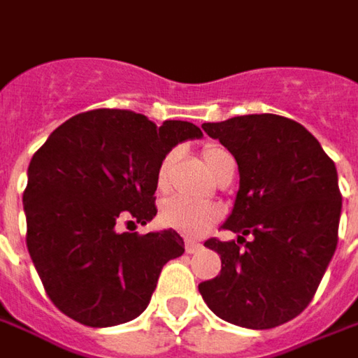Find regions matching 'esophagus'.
I'll return each instance as SVG.
<instances>
[{
	"mask_svg": "<svg viewBox=\"0 0 358 358\" xmlns=\"http://www.w3.org/2000/svg\"><path fill=\"white\" fill-rule=\"evenodd\" d=\"M184 248H186V252H188V255H194V252H198V250L202 248V244H198V242L194 241H188Z\"/></svg>",
	"mask_w": 358,
	"mask_h": 358,
	"instance_id": "obj_1",
	"label": "esophagus"
}]
</instances>
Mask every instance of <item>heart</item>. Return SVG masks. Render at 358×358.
Wrapping results in <instances>:
<instances>
[{
	"mask_svg": "<svg viewBox=\"0 0 358 358\" xmlns=\"http://www.w3.org/2000/svg\"><path fill=\"white\" fill-rule=\"evenodd\" d=\"M204 162L208 166L210 172L214 176H218L226 164L234 162V160L224 148L206 146L204 148ZM172 166H174V152H168L158 166V172H156L158 190L168 188ZM158 218L166 228L178 230L190 238H198L204 232H208L210 226L220 218V208L214 204H208V202H194V200H188L184 196H172V198H166L160 204Z\"/></svg>",
	"mask_w": 358,
	"mask_h": 358,
	"instance_id": "obj_1",
	"label": "heart"
}]
</instances>
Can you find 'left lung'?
I'll return each instance as SVG.
<instances>
[{"mask_svg":"<svg viewBox=\"0 0 358 358\" xmlns=\"http://www.w3.org/2000/svg\"><path fill=\"white\" fill-rule=\"evenodd\" d=\"M202 128L234 156L241 188L222 224L238 238L204 242L222 271L198 290L226 322L274 329L308 306L336 250V168L319 140L285 116L250 114Z\"/></svg>","mask_w":358,"mask_h":358,"instance_id":"8db88e82","label":"left lung"}]
</instances>
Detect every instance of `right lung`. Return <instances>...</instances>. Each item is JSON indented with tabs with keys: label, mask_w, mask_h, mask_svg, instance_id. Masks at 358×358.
Masks as SVG:
<instances>
[{
	"label": "right lung",
	"mask_w": 358,
	"mask_h": 358,
	"mask_svg": "<svg viewBox=\"0 0 358 358\" xmlns=\"http://www.w3.org/2000/svg\"><path fill=\"white\" fill-rule=\"evenodd\" d=\"M190 122L156 126L130 110H92L55 128L27 168V250L52 303L86 327L140 317L162 266L182 257L176 230L122 232L156 216V172Z\"/></svg>",
	"instance_id": "1"
}]
</instances>
